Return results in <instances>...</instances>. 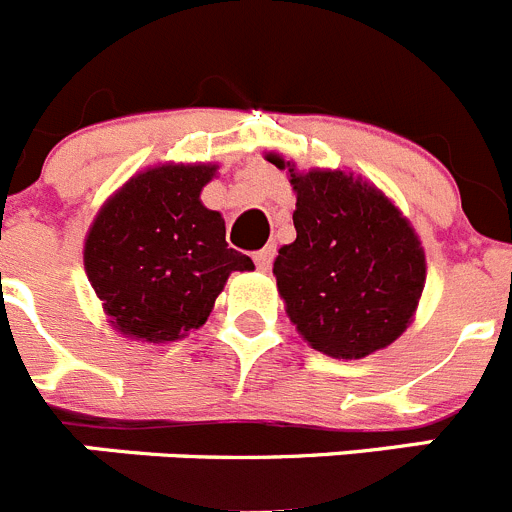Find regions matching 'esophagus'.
Wrapping results in <instances>:
<instances>
[{
  "mask_svg": "<svg viewBox=\"0 0 512 512\" xmlns=\"http://www.w3.org/2000/svg\"><path fill=\"white\" fill-rule=\"evenodd\" d=\"M274 253H277V248L271 246H264L261 248L259 253H256V256H253V261H256V266H259V271H269V266H271V259H274Z\"/></svg>",
  "mask_w": 512,
  "mask_h": 512,
  "instance_id": "1",
  "label": "esophagus"
}]
</instances>
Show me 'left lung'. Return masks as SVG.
I'll use <instances>...</instances> for the list:
<instances>
[{"label": "left lung", "instance_id": "left-lung-1", "mask_svg": "<svg viewBox=\"0 0 512 512\" xmlns=\"http://www.w3.org/2000/svg\"><path fill=\"white\" fill-rule=\"evenodd\" d=\"M266 161L287 169L297 194V238L274 259L297 333L333 359H364L395 343L425 287V251L408 217L354 171H300L274 151Z\"/></svg>", "mask_w": 512, "mask_h": 512}]
</instances>
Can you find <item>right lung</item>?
<instances>
[{"label": "right lung", "mask_w": 512, "mask_h": 512, "mask_svg": "<svg viewBox=\"0 0 512 512\" xmlns=\"http://www.w3.org/2000/svg\"><path fill=\"white\" fill-rule=\"evenodd\" d=\"M217 164H156L99 207L84 269L107 323L130 341L171 343L202 328L233 271L253 261L225 243V220L200 194Z\"/></svg>", "instance_id": "obj_1"}]
</instances>
